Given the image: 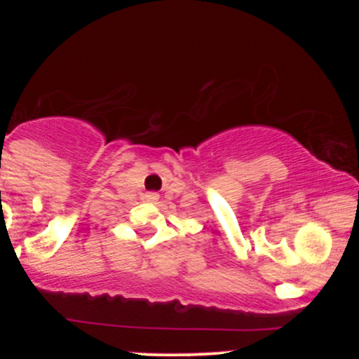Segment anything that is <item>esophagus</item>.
I'll return each instance as SVG.
<instances>
[{
  "mask_svg": "<svg viewBox=\"0 0 359 359\" xmlns=\"http://www.w3.org/2000/svg\"><path fill=\"white\" fill-rule=\"evenodd\" d=\"M147 199L148 201H158V194H156V192H148L147 194Z\"/></svg>",
  "mask_w": 359,
  "mask_h": 359,
  "instance_id": "1",
  "label": "esophagus"
}]
</instances>
